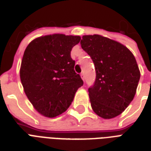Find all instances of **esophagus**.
<instances>
[{
  "label": "esophagus",
  "mask_w": 151,
  "mask_h": 151,
  "mask_svg": "<svg viewBox=\"0 0 151 151\" xmlns=\"http://www.w3.org/2000/svg\"><path fill=\"white\" fill-rule=\"evenodd\" d=\"M81 78H82V80L85 81V75H84V73H81Z\"/></svg>",
  "instance_id": "esophagus-1"
}]
</instances>
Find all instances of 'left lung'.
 I'll return each mask as SVG.
<instances>
[{
    "label": "left lung",
    "instance_id": "1",
    "mask_svg": "<svg viewBox=\"0 0 151 151\" xmlns=\"http://www.w3.org/2000/svg\"><path fill=\"white\" fill-rule=\"evenodd\" d=\"M81 45L96 68V81L88 88L92 110L104 119L117 117L132 101L140 78L133 54L119 42L98 34L83 36Z\"/></svg>",
    "mask_w": 151,
    "mask_h": 151
}]
</instances>
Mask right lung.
Here are the masks:
<instances>
[{
  "instance_id": "right-lung-1",
  "label": "right lung",
  "mask_w": 151,
  "mask_h": 151,
  "mask_svg": "<svg viewBox=\"0 0 151 151\" xmlns=\"http://www.w3.org/2000/svg\"><path fill=\"white\" fill-rule=\"evenodd\" d=\"M81 37L55 34L34 39L23 54L20 79L27 98L43 116L55 117L70 106L84 82L70 56Z\"/></svg>"
}]
</instances>
